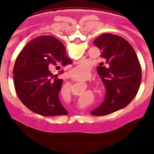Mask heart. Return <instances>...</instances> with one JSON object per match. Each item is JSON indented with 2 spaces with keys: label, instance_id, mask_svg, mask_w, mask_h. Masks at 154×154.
Wrapping results in <instances>:
<instances>
[{
  "label": "heart",
  "instance_id": "b5f03b06",
  "mask_svg": "<svg viewBox=\"0 0 154 154\" xmlns=\"http://www.w3.org/2000/svg\"><path fill=\"white\" fill-rule=\"evenodd\" d=\"M90 68L88 65L85 64H81L78 65L76 67L72 69L70 71V76L72 79H82L87 76L88 74L89 73ZM65 93H66V96L67 98H70L71 97V89L69 86H67L65 90Z\"/></svg>",
  "mask_w": 154,
  "mask_h": 154
}]
</instances>
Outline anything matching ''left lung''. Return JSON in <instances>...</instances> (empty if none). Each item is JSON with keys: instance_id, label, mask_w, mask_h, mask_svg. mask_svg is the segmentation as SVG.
<instances>
[{"instance_id": "obj_1", "label": "left lung", "mask_w": 154, "mask_h": 154, "mask_svg": "<svg viewBox=\"0 0 154 154\" xmlns=\"http://www.w3.org/2000/svg\"><path fill=\"white\" fill-rule=\"evenodd\" d=\"M93 43L100 49L107 66H97L106 90L103 103L91 112L103 116L124 108L133 100L141 83V68L132 46L118 35L105 33Z\"/></svg>"}]
</instances>
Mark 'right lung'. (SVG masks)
I'll return each mask as SVG.
<instances>
[{
  "mask_svg": "<svg viewBox=\"0 0 154 154\" xmlns=\"http://www.w3.org/2000/svg\"><path fill=\"white\" fill-rule=\"evenodd\" d=\"M72 62L56 38L48 35L32 39L18 55L13 71L15 90L21 102L41 116L67 115L58 98L63 80L51 71Z\"/></svg>",
  "mask_w": 154,
  "mask_h": 154,
  "instance_id": "add662e5",
  "label": "right lung"
}]
</instances>
